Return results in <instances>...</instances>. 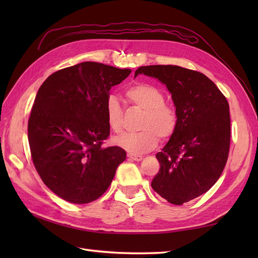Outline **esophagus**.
Returning a JSON list of instances; mask_svg holds the SVG:
<instances>
[{"label":"esophagus","mask_w":258,"mask_h":258,"mask_svg":"<svg viewBox=\"0 0 258 258\" xmlns=\"http://www.w3.org/2000/svg\"><path fill=\"white\" fill-rule=\"evenodd\" d=\"M127 156L131 158V160H133L135 162H140L143 160V156L142 155H134V154H127Z\"/></svg>","instance_id":"esophagus-1"}]
</instances>
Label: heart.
Instances as JSON below:
<instances>
[{
    "instance_id": "heart-1",
    "label": "heart",
    "mask_w": 258,
    "mask_h": 258,
    "mask_svg": "<svg viewBox=\"0 0 258 258\" xmlns=\"http://www.w3.org/2000/svg\"><path fill=\"white\" fill-rule=\"evenodd\" d=\"M125 95L135 106L144 109L140 123V132L126 133L115 139V144L132 154H142L154 149L158 138L165 141L176 130L177 116L174 108L165 104V97L157 87L150 84H136L126 90ZM106 120L113 132L122 131V107L118 100L111 95L105 104Z\"/></svg>"
}]
</instances>
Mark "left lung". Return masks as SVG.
I'll return each mask as SVG.
<instances>
[{
    "label": "left lung",
    "mask_w": 258,
    "mask_h": 258,
    "mask_svg": "<svg viewBox=\"0 0 258 258\" xmlns=\"http://www.w3.org/2000/svg\"><path fill=\"white\" fill-rule=\"evenodd\" d=\"M166 86L177 116L176 130L156 154L161 168L152 180L156 193L182 205L206 193L227 162L231 118L226 97L203 73L177 65H150L135 71Z\"/></svg>",
    "instance_id": "left-lung-1"
}]
</instances>
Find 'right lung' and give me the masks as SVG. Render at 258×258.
I'll return each instance as SVG.
<instances>
[{"label":"right lung","instance_id":"add662e5","mask_svg":"<svg viewBox=\"0 0 258 258\" xmlns=\"http://www.w3.org/2000/svg\"><path fill=\"white\" fill-rule=\"evenodd\" d=\"M131 72L83 62L53 73L38 89L27 125L32 160L43 183L61 199L74 204L97 200L125 161L123 149L102 144L109 135V90Z\"/></svg>","mask_w":258,"mask_h":258}]
</instances>
